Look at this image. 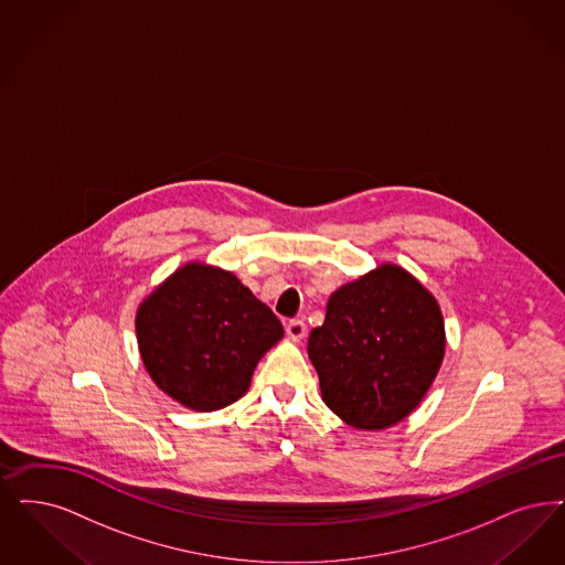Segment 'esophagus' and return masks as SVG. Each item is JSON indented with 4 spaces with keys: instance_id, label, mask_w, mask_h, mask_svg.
<instances>
[{
    "instance_id": "esophagus-1",
    "label": "esophagus",
    "mask_w": 565,
    "mask_h": 565,
    "mask_svg": "<svg viewBox=\"0 0 565 565\" xmlns=\"http://www.w3.org/2000/svg\"><path fill=\"white\" fill-rule=\"evenodd\" d=\"M286 334H288V339L292 340V342H300V340L307 337V326H305V321H300V319L290 321V323L286 326Z\"/></svg>"
}]
</instances>
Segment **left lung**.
Instances as JSON below:
<instances>
[{"label": "left lung", "mask_w": 565, "mask_h": 565, "mask_svg": "<svg viewBox=\"0 0 565 565\" xmlns=\"http://www.w3.org/2000/svg\"><path fill=\"white\" fill-rule=\"evenodd\" d=\"M307 351L323 404L355 429L383 430L427 395L446 326L435 296L404 267L383 263L330 296Z\"/></svg>", "instance_id": "1"}]
</instances>
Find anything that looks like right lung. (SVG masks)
I'll return each instance as SVG.
<instances>
[{"label": "right lung", "mask_w": 565, "mask_h": 565, "mask_svg": "<svg viewBox=\"0 0 565 565\" xmlns=\"http://www.w3.org/2000/svg\"><path fill=\"white\" fill-rule=\"evenodd\" d=\"M140 360L151 381L195 412L246 395L260 358L284 339L281 321L235 275L186 263L136 311Z\"/></svg>", "instance_id": "add662e5"}]
</instances>
